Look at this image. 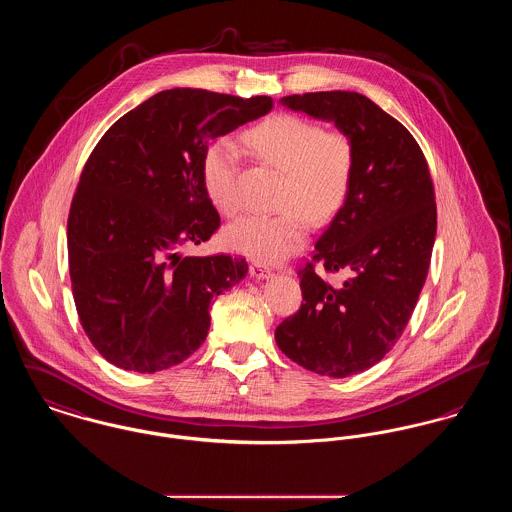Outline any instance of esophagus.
Instances as JSON below:
<instances>
[{
	"instance_id": "34e87169",
	"label": "esophagus",
	"mask_w": 512,
	"mask_h": 512,
	"mask_svg": "<svg viewBox=\"0 0 512 512\" xmlns=\"http://www.w3.org/2000/svg\"><path fill=\"white\" fill-rule=\"evenodd\" d=\"M250 276L256 279L270 278V276H272V270L266 268L264 264H258V262H256V264L250 266Z\"/></svg>"
}]
</instances>
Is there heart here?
<instances>
[{
  "mask_svg": "<svg viewBox=\"0 0 512 512\" xmlns=\"http://www.w3.org/2000/svg\"><path fill=\"white\" fill-rule=\"evenodd\" d=\"M244 144L264 164L283 176L278 215H248L225 229V244L260 262H279L293 254L307 236V221L328 223L346 201L354 146L338 129H321L297 115H274L244 133ZM238 150L231 140L213 142L203 154V182L217 209L233 217Z\"/></svg>",
  "mask_w": 512,
  "mask_h": 512,
  "instance_id": "1",
  "label": "heart"
}]
</instances>
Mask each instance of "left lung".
<instances>
[{
    "label": "left lung",
    "instance_id": "left-lung-1",
    "mask_svg": "<svg viewBox=\"0 0 512 512\" xmlns=\"http://www.w3.org/2000/svg\"><path fill=\"white\" fill-rule=\"evenodd\" d=\"M279 103L334 123L354 146L346 201L317 238L313 262L299 270L301 309L276 328L289 360L348 377L375 366L415 311L436 236L432 178L413 135L362 93H303ZM315 261L346 273L343 285L326 284Z\"/></svg>",
    "mask_w": 512,
    "mask_h": 512
}]
</instances>
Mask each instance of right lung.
I'll use <instances>...</instances> for the list:
<instances>
[{
    "mask_svg": "<svg viewBox=\"0 0 512 512\" xmlns=\"http://www.w3.org/2000/svg\"><path fill=\"white\" fill-rule=\"evenodd\" d=\"M272 107L268 95L174 88L123 115L95 144L68 215V262L80 323L109 364L160 372L205 342L213 299L248 264L178 252L221 225L203 154Z\"/></svg>",
    "mask_w": 512,
    "mask_h": 512,
    "instance_id": "add662e5",
    "label": "right lung"
}]
</instances>
